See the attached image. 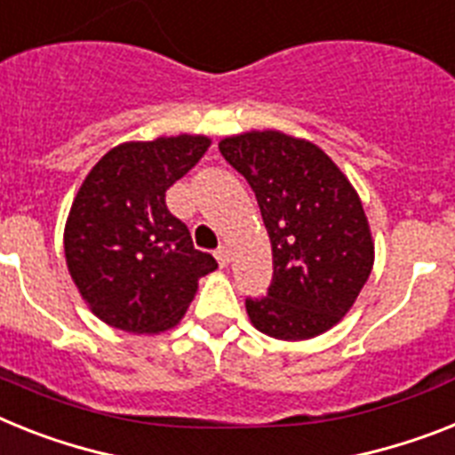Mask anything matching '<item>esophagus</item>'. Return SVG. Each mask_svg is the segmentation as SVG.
<instances>
[{
  "instance_id": "34e87169",
  "label": "esophagus",
  "mask_w": 455,
  "mask_h": 455,
  "mask_svg": "<svg viewBox=\"0 0 455 455\" xmlns=\"http://www.w3.org/2000/svg\"><path fill=\"white\" fill-rule=\"evenodd\" d=\"M215 257H217V261H220L221 268H224V266H228V261H231V251H228V247L221 245L220 250L215 251Z\"/></svg>"
}]
</instances>
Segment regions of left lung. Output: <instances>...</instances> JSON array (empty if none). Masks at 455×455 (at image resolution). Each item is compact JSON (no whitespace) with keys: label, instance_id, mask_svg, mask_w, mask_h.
<instances>
[{"label":"left lung","instance_id":"8db88e82","mask_svg":"<svg viewBox=\"0 0 455 455\" xmlns=\"http://www.w3.org/2000/svg\"><path fill=\"white\" fill-rule=\"evenodd\" d=\"M220 152L257 194L273 247L268 296L245 300L250 322L286 342L326 333L375 263L356 189L322 148L273 129L227 136Z\"/></svg>","mask_w":455,"mask_h":455}]
</instances>
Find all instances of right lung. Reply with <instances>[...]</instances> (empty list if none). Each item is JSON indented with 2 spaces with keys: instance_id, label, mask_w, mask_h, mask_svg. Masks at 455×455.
<instances>
[{
  "instance_id": "right-lung-1",
  "label": "right lung",
  "mask_w": 455,
  "mask_h": 455,
  "mask_svg": "<svg viewBox=\"0 0 455 455\" xmlns=\"http://www.w3.org/2000/svg\"><path fill=\"white\" fill-rule=\"evenodd\" d=\"M208 148L201 133L129 140L106 152L80 185L64 257L87 307L108 326L133 335L178 326L198 280L217 268L166 208V189Z\"/></svg>"
}]
</instances>
